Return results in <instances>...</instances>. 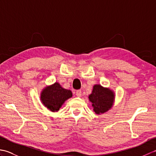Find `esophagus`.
I'll return each mask as SVG.
<instances>
[{
    "label": "esophagus",
    "instance_id": "obj_1",
    "mask_svg": "<svg viewBox=\"0 0 156 156\" xmlns=\"http://www.w3.org/2000/svg\"><path fill=\"white\" fill-rule=\"evenodd\" d=\"M76 96H77V97H80L81 96H82V91H81V90H76Z\"/></svg>",
    "mask_w": 156,
    "mask_h": 156
}]
</instances>
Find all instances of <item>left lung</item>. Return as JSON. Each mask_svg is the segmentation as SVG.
Wrapping results in <instances>:
<instances>
[{
	"mask_svg": "<svg viewBox=\"0 0 156 156\" xmlns=\"http://www.w3.org/2000/svg\"><path fill=\"white\" fill-rule=\"evenodd\" d=\"M88 98L92 102L95 113L100 115L112 108L115 101V92L110 88H105L100 84H95Z\"/></svg>",
	"mask_w": 156,
	"mask_h": 156,
	"instance_id": "8db88e82",
	"label": "left lung"
}]
</instances>
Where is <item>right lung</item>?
Wrapping results in <instances>:
<instances>
[{
  "label": "right lung",
  "mask_w": 156,
  "mask_h": 156,
  "mask_svg": "<svg viewBox=\"0 0 156 156\" xmlns=\"http://www.w3.org/2000/svg\"><path fill=\"white\" fill-rule=\"evenodd\" d=\"M72 97L71 90L63 88L58 82H55L43 89L41 101L45 107L52 112H57L68 98Z\"/></svg>",
  "instance_id": "1"
}]
</instances>
